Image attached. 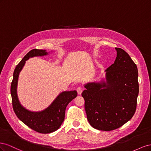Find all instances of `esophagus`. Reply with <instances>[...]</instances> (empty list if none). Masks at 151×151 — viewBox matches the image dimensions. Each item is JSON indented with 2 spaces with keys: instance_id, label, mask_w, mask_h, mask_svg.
I'll list each match as a JSON object with an SVG mask.
<instances>
[{
  "instance_id": "esophagus-1",
  "label": "esophagus",
  "mask_w": 151,
  "mask_h": 151,
  "mask_svg": "<svg viewBox=\"0 0 151 151\" xmlns=\"http://www.w3.org/2000/svg\"><path fill=\"white\" fill-rule=\"evenodd\" d=\"M83 89L81 88V87H79V88H77V92L78 93V94H81V93H83Z\"/></svg>"
}]
</instances>
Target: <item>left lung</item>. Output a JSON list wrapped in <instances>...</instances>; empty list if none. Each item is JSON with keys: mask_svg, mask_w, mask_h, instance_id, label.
<instances>
[{"mask_svg": "<svg viewBox=\"0 0 151 151\" xmlns=\"http://www.w3.org/2000/svg\"><path fill=\"white\" fill-rule=\"evenodd\" d=\"M115 49V61L105 70V81L85 84L82 93L89 124L99 130L111 131L122 127L136 110L139 90L137 67L125 50Z\"/></svg>", "mask_w": 151, "mask_h": 151, "instance_id": "obj_1", "label": "left lung"}]
</instances>
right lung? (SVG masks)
Returning <instances> with one entry per match:
<instances>
[{
    "label": "right lung",
    "instance_id": "1",
    "mask_svg": "<svg viewBox=\"0 0 151 151\" xmlns=\"http://www.w3.org/2000/svg\"><path fill=\"white\" fill-rule=\"evenodd\" d=\"M45 50H31L17 65L13 74L11 86V94L13 109L16 116L30 129L41 134H50L58 130L65 118L66 107L73 99L76 98V91H63L58 95L48 107L41 111H31L22 106L17 94V86L19 73L26 61L29 58L47 55Z\"/></svg>",
    "mask_w": 151,
    "mask_h": 151
}]
</instances>
